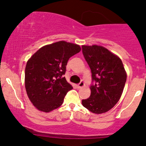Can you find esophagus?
I'll return each mask as SVG.
<instances>
[{
	"instance_id": "1",
	"label": "esophagus",
	"mask_w": 146,
	"mask_h": 146,
	"mask_svg": "<svg viewBox=\"0 0 146 146\" xmlns=\"http://www.w3.org/2000/svg\"><path fill=\"white\" fill-rule=\"evenodd\" d=\"M84 81H81L80 82V84H79L78 85V87L79 88H82L83 86H84Z\"/></svg>"
}]
</instances>
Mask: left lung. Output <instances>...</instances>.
Segmentation results:
<instances>
[{
  "instance_id": "obj_1",
  "label": "left lung",
  "mask_w": 146,
  "mask_h": 146,
  "mask_svg": "<svg viewBox=\"0 0 146 146\" xmlns=\"http://www.w3.org/2000/svg\"><path fill=\"white\" fill-rule=\"evenodd\" d=\"M82 53L91 70L90 97L82 105L92 113L101 114L111 109L121 98L127 75L121 59L98 45H82Z\"/></svg>"
}]
</instances>
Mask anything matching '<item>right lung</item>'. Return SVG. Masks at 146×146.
Listing matches in <instances>:
<instances>
[{
	"instance_id": "right-lung-1",
	"label": "right lung",
	"mask_w": 146,
	"mask_h": 146,
	"mask_svg": "<svg viewBox=\"0 0 146 146\" xmlns=\"http://www.w3.org/2000/svg\"><path fill=\"white\" fill-rule=\"evenodd\" d=\"M80 51L78 44L59 41L42 46L28 60L25 88L37 109L48 113L62 104L67 92L73 89L63 75L68 59Z\"/></svg>"
}]
</instances>
